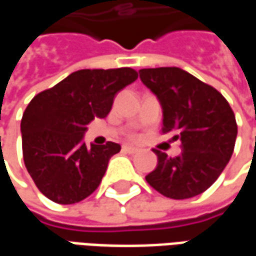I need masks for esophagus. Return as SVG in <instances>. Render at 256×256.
Here are the masks:
<instances>
[{"mask_svg": "<svg viewBox=\"0 0 256 256\" xmlns=\"http://www.w3.org/2000/svg\"><path fill=\"white\" fill-rule=\"evenodd\" d=\"M123 152H126V154H137L138 152V148H136V146H132V145H123L122 146Z\"/></svg>", "mask_w": 256, "mask_h": 256, "instance_id": "obj_1", "label": "esophagus"}]
</instances>
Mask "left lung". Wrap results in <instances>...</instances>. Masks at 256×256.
Listing matches in <instances>:
<instances>
[{
    "instance_id": "obj_1",
    "label": "left lung",
    "mask_w": 256,
    "mask_h": 256,
    "mask_svg": "<svg viewBox=\"0 0 256 256\" xmlns=\"http://www.w3.org/2000/svg\"><path fill=\"white\" fill-rule=\"evenodd\" d=\"M142 84L160 101L163 133H174L182 152L168 158L154 150L158 166L145 180L176 200L198 196L212 185L230 160L237 123L229 102L212 86L178 67L142 68Z\"/></svg>"
}]
</instances>
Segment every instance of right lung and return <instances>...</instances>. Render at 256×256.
Instances as JSON below:
<instances>
[{"label":"right lung","mask_w":256,"mask_h":256,"mask_svg":"<svg viewBox=\"0 0 256 256\" xmlns=\"http://www.w3.org/2000/svg\"><path fill=\"white\" fill-rule=\"evenodd\" d=\"M138 78L133 68L79 70L38 93L22 118V146L27 172L42 194L74 204L94 192L111 156L120 145L84 142L94 118H106L114 97Z\"/></svg>","instance_id":"1"}]
</instances>
